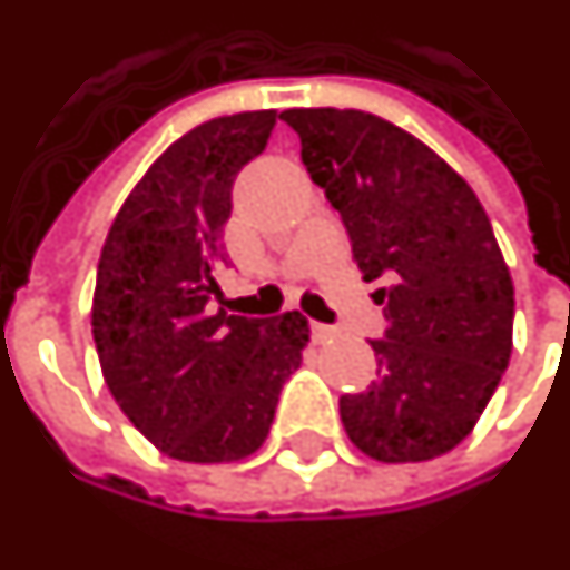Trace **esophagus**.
Wrapping results in <instances>:
<instances>
[{
	"mask_svg": "<svg viewBox=\"0 0 570 570\" xmlns=\"http://www.w3.org/2000/svg\"><path fill=\"white\" fill-rule=\"evenodd\" d=\"M312 336L317 342H324L333 336V326H326V324H317V321H312Z\"/></svg>",
	"mask_w": 570,
	"mask_h": 570,
	"instance_id": "esophagus-1",
	"label": "esophagus"
}]
</instances>
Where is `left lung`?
<instances>
[{"label": "left lung", "mask_w": 570, "mask_h": 570, "mask_svg": "<svg viewBox=\"0 0 570 570\" xmlns=\"http://www.w3.org/2000/svg\"><path fill=\"white\" fill-rule=\"evenodd\" d=\"M302 163L348 230L389 330L370 340L376 376L340 397L354 448L382 463L453 451L512 354L515 289L475 190L432 147L364 110L281 114Z\"/></svg>", "instance_id": "8db88e82"}]
</instances>
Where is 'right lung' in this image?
Wrapping results in <instances>:
<instances>
[{
    "instance_id": "add662e5",
    "label": "right lung",
    "mask_w": 570,
    "mask_h": 570,
    "mask_svg": "<svg viewBox=\"0 0 570 570\" xmlns=\"http://www.w3.org/2000/svg\"><path fill=\"white\" fill-rule=\"evenodd\" d=\"M274 122V110H249L181 135L126 197L98 262L91 336L107 389L150 444L185 463L256 453L308 342L298 312H213L230 188Z\"/></svg>"
}]
</instances>
